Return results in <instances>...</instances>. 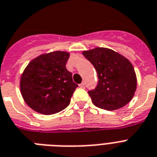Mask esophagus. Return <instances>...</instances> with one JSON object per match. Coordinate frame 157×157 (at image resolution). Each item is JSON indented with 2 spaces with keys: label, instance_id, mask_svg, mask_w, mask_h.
I'll list each match as a JSON object with an SVG mask.
<instances>
[{
  "label": "esophagus",
  "instance_id": "34e87169",
  "mask_svg": "<svg viewBox=\"0 0 157 157\" xmlns=\"http://www.w3.org/2000/svg\"><path fill=\"white\" fill-rule=\"evenodd\" d=\"M79 87L85 88V83L82 82V83H81V84H80V85H79Z\"/></svg>",
  "mask_w": 157,
  "mask_h": 157
}]
</instances>
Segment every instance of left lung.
Returning <instances> with one entry per match:
<instances>
[{"mask_svg":"<svg viewBox=\"0 0 157 157\" xmlns=\"http://www.w3.org/2000/svg\"><path fill=\"white\" fill-rule=\"evenodd\" d=\"M82 54L98 73L96 89L89 91L94 105L106 110H115L132 101L137 87V78L129 59L105 48L83 51Z\"/></svg>","mask_w":157,"mask_h":157,"instance_id":"1","label":"left lung"}]
</instances>
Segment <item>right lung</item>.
<instances>
[{
  "label": "right lung",
  "instance_id": "add662e5",
  "mask_svg": "<svg viewBox=\"0 0 157 157\" xmlns=\"http://www.w3.org/2000/svg\"><path fill=\"white\" fill-rule=\"evenodd\" d=\"M70 54L55 51L33 59L20 79V91L25 102L43 114H56L69 105L78 85L66 68Z\"/></svg>",
  "mask_w": 157,
  "mask_h": 157
}]
</instances>
